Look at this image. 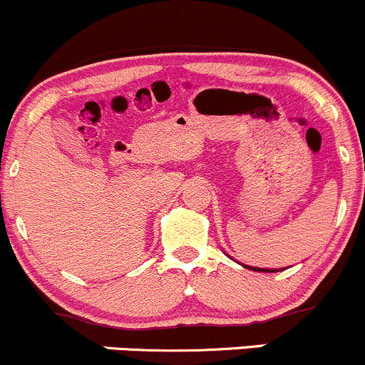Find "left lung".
I'll use <instances>...</instances> for the list:
<instances>
[{"instance_id":"obj_1","label":"left lung","mask_w":365,"mask_h":365,"mask_svg":"<svg viewBox=\"0 0 365 365\" xmlns=\"http://www.w3.org/2000/svg\"><path fill=\"white\" fill-rule=\"evenodd\" d=\"M245 268H249V269H256V272H266V273H272V272H277V269H264V268H250V266H245Z\"/></svg>"}]
</instances>
